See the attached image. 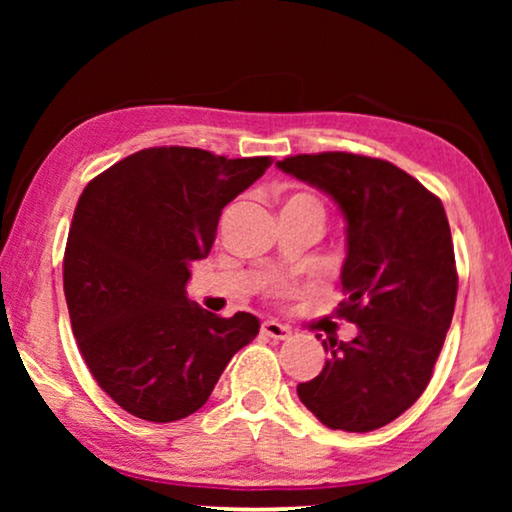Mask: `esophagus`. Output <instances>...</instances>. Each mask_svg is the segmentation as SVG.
Returning <instances> with one entry per match:
<instances>
[{
    "mask_svg": "<svg viewBox=\"0 0 512 512\" xmlns=\"http://www.w3.org/2000/svg\"><path fill=\"white\" fill-rule=\"evenodd\" d=\"M261 333L268 335V338H272V340H286V338H289V335H291L289 328L282 326V324H279V321H275V319L263 321Z\"/></svg>",
    "mask_w": 512,
    "mask_h": 512,
    "instance_id": "obj_1",
    "label": "esophagus"
}]
</instances>
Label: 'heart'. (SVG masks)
<instances>
[{"label": "heart", "mask_w": 512, "mask_h": 512, "mask_svg": "<svg viewBox=\"0 0 512 512\" xmlns=\"http://www.w3.org/2000/svg\"><path fill=\"white\" fill-rule=\"evenodd\" d=\"M289 202H310V205H314V207H319V202L314 200V198H310V195H293V198L289 200ZM321 209V207H319Z\"/></svg>", "instance_id": "1"}]
</instances>
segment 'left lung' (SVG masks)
Masks as SVG:
<instances>
[{"mask_svg": "<svg viewBox=\"0 0 512 512\" xmlns=\"http://www.w3.org/2000/svg\"><path fill=\"white\" fill-rule=\"evenodd\" d=\"M277 167L345 216L338 317L359 328L354 340L324 342L331 356L298 398L328 429L375 431L422 396L452 324L457 268L443 202L380 158L303 153Z\"/></svg>", "mask_w": 512, "mask_h": 512, "instance_id": "left-lung-1", "label": "left lung"}]
</instances>
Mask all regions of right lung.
Wrapping results in <instances>:
<instances>
[{
	"label": "right lung",
	"instance_id": "right-lung-1",
	"mask_svg": "<svg viewBox=\"0 0 512 512\" xmlns=\"http://www.w3.org/2000/svg\"><path fill=\"white\" fill-rule=\"evenodd\" d=\"M270 158L156 146L123 158L83 188L65 249L69 319L97 384L146 422H177L207 403L258 319H223L186 293L228 202Z\"/></svg>",
	"mask_w": 512,
	"mask_h": 512
}]
</instances>
